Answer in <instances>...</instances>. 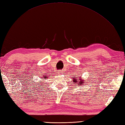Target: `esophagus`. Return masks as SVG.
Instances as JSON below:
<instances>
[{"label": "esophagus", "mask_w": 125, "mask_h": 125, "mask_svg": "<svg viewBox=\"0 0 125 125\" xmlns=\"http://www.w3.org/2000/svg\"><path fill=\"white\" fill-rule=\"evenodd\" d=\"M59 72H60V75H62V74L63 73V72H62V71H59Z\"/></svg>", "instance_id": "esophagus-1"}]
</instances>
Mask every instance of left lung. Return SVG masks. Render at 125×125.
Returning a JSON list of instances; mask_svg holds the SVG:
<instances>
[{
    "label": "left lung",
    "mask_w": 125,
    "mask_h": 125,
    "mask_svg": "<svg viewBox=\"0 0 125 125\" xmlns=\"http://www.w3.org/2000/svg\"><path fill=\"white\" fill-rule=\"evenodd\" d=\"M80 80H81V79H80ZM81 82H79V83H79V84H83V83H84V82H83V81H80ZM73 82H76V79H75V80H74V81ZM77 85V84H76Z\"/></svg>",
    "instance_id": "obj_1"
}]
</instances>
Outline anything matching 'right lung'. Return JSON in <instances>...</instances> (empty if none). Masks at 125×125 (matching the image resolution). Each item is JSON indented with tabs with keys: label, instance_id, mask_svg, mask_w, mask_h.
Segmentation results:
<instances>
[{
	"label": "right lung",
	"instance_id": "obj_1",
	"mask_svg": "<svg viewBox=\"0 0 125 125\" xmlns=\"http://www.w3.org/2000/svg\"><path fill=\"white\" fill-rule=\"evenodd\" d=\"M44 78H47V77H44Z\"/></svg>",
	"mask_w": 125,
	"mask_h": 125
}]
</instances>
